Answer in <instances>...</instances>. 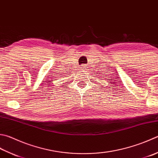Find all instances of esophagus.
<instances>
[{"label": "esophagus", "mask_w": 158, "mask_h": 158, "mask_svg": "<svg viewBox=\"0 0 158 158\" xmlns=\"http://www.w3.org/2000/svg\"><path fill=\"white\" fill-rule=\"evenodd\" d=\"M87 65L86 64H82L81 65V69H82V70H85V69H87Z\"/></svg>", "instance_id": "obj_1"}]
</instances>
